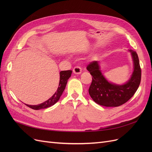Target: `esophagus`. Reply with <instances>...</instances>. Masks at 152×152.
Listing matches in <instances>:
<instances>
[{
  "instance_id": "esophagus-1",
  "label": "esophagus",
  "mask_w": 152,
  "mask_h": 152,
  "mask_svg": "<svg viewBox=\"0 0 152 152\" xmlns=\"http://www.w3.org/2000/svg\"><path fill=\"white\" fill-rule=\"evenodd\" d=\"M73 72L75 74H80L82 73V68L80 66H77L73 69Z\"/></svg>"
}]
</instances>
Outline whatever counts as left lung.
I'll return each mask as SVG.
<instances>
[{
	"label": "left lung",
	"mask_w": 152,
	"mask_h": 152,
	"mask_svg": "<svg viewBox=\"0 0 152 152\" xmlns=\"http://www.w3.org/2000/svg\"><path fill=\"white\" fill-rule=\"evenodd\" d=\"M129 51L132 58L134 69L130 79L124 84L109 82L101 72L98 61L91 62L87 66L93 76L89 93L95 103L104 107H116L126 103L136 93L140 84L141 70L136 52L132 49Z\"/></svg>",
	"instance_id": "8db88e82"
}]
</instances>
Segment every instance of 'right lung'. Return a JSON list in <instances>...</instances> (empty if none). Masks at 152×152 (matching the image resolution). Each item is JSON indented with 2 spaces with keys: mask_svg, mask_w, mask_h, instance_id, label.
<instances>
[{
  "mask_svg": "<svg viewBox=\"0 0 152 152\" xmlns=\"http://www.w3.org/2000/svg\"><path fill=\"white\" fill-rule=\"evenodd\" d=\"M72 73V70H65L60 72V73H59V75H60V77H59V83L58 89L54 93V94L49 99L45 101V102H44L42 103H40L37 105H26L27 107L36 110L47 108L54 105L55 103L58 102V100L60 98L64 90L65 89L68 80L69 78L71 77Z\"/></svg>",
  "mask_w": 152,
  "mask_h": 152,
  "instance_id": "add662e5",
  "label": "right lung"
}]
</instances>
